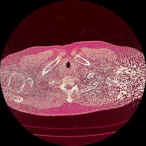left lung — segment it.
<instances>
[{
    "instance_id": "left-lung-1",
    "label": "left lung",
    "mask_w": 146,
    "mask_h": 146,
    "mask_svg": "<svg viewBox=\"0 0 146 146\" xmlns=\"http://www.w3.org/2000/svg\"><path fill=\"white\" fill-rule=\"evenodd\" d=\"M85 79H86V78H85ZM86 83L85 82H84V85H87V84H89L88 81H87L86 80ZM84 82H83V84H84Z\"/></svg>"
}]
</instances>
